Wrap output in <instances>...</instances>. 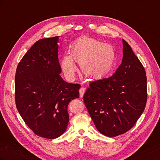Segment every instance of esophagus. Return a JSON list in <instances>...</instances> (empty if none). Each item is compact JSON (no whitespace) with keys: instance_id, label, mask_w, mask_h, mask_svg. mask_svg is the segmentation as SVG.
I'll return each instance as SVG.
<instances>
[{"instance_id":"34e87169","label":"esophagus","mask_w":160,"mask_h":160,"mask_svg":"<svg viewBox=\"0 0 160 160\" xmlns=\"http://www.w3.org/2000/svg\"><path fill=\"white\" fill-rule=\"evenodd\" d=\"M85 92V88H81L79 89V94H80L81 98H82V97L83 96Z\"/></svg>"}]
</instances>
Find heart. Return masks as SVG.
<instances>
[{
    "instance_id": "heart-1",
    "label": "heart",
    "mask_w": 160,
    "mask_h": 160,
    "mask_svg": "<svg viewBox=\"0 0 160 160\" xmlns=\"http://www.w3.org/2000/svg\"><path fill=\"white\" fill-rule=\"evenodd\" d=\"M116 59L115 50L111 45L95 38L83 37L71 45L69 56L61 60V67L69 79H73L77 71L74 62L80 65L84 74L91 78H101L112 69Z\"/></svg>"
}]
</instances>
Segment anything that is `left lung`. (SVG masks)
Returning <instances> with one entry per match:
<instances>
[{
    "label": "left lung",
    "mask_w": 160,
    "mask_h": 160,
    "mask_svg": "<svg viewBox=\"0 0 160 160\" xmlns=\"http://www.w3.org/2000/svg\"><path fill=\"white\" fill-rule=\"evenodd\" d=\"M123 41V59L109 78L91 82L83 101L99 132L108 137L127 132L147 102L146 71L132 47Z\"/></svg>",
    "instance_id": "1"
}]
</instances>
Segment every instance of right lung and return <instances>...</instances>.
<instances>
[{
    "label": "right lung",
    "instance_id": "1",
    "mask_svg": "<svg viewBox=\"0 0 160 160\" xmlns=\"http://www.w3.org/2000/svg\"><path fill=\"white\" fill-rule=\"evenodd\" d=\"M59 37L34 44L17 66L15 102L24 122L38 136L55 139L69 122L67 107L79 97L81 85L67 83L60 74Z\"/></svg>",
    "mask_w": 160,
    "mask_h": 160
}]
</instances>
